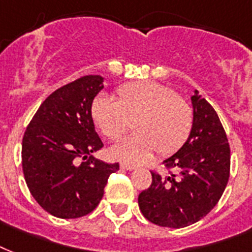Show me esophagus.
<instances>
[{
	"label": "esophagus",
	"instance_id": "esophagus-1",
	"mask_svg": "<svg viewBox=\"0 0 252 252\" xmlns=\"http://www.w3.org/2000/svg\"><path fill=\"white\" fill-rule=\"evenodd\" d=\"M121 168L126 169V171H132V169H135L136 167L131 164H126V163H121Z\"/></svg>",
	"mask_w": 252,
	"mask_h": 252
}]
</instances>
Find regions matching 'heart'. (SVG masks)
<instances>
[{"mask_svg": "<svg viewBox=\"0 0 252 252\" xmlns=\"http://www.w3.org/2000/svg\"><path fill=\"white\" fill-rule=\"evenodd\" d=\"M117 101L99 94L92 101L91 116L109 140L120 139L132 122L135 134L113 146L110 155L132 164L153 157L171 155L188 140L193 127L192 106L175 89L153 81L122 85Z\"/></svg>", "mask_w": 252, "mask_h": 252, "instance_id": "heart-1", "label": "heart"}]
</instances>
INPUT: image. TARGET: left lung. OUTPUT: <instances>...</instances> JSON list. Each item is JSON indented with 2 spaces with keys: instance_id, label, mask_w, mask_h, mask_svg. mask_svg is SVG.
I'll return each instance as SVG.
<instances>
[{
  "instance_id": "left-lung-1",
  "label": "left lung",
  "mask_w": 252,
  "mask_h": 252,
  "mask_svg": "<svg viewBox=\"0 0 252 252\" xmlns=\"http://www.w3.org/2000/svg\"><path fill=\"white\" fill-rule=\"evenodd\" d=\"M193 127L183 147L163 161V176L151 172L153 183L138 197L148 221L180 229L200 221L221 198L230 176V147L213 106L198 92L192 95Z\"/></svg>"
}]
</instances>
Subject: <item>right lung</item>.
I'll list each match as a JSON object with an SVG mask.
<instances>
[{
	"label": "right lung",
	"instance_id": "add662e5",
	"mask_svg": "<svg viewBox=\"0 0 252 252\" xmlns=\"http://www.w3.org/2000/svg\"><path fill=\"white\" fill-rule=\"evenodd\" d=\"M104 77L83 76L48 95L32 117L22 140V168L29 190L58 218H79L97 208L109 176L120 164L92 154L104 143L94 130L92 101Z\"/></svg>",
	"mask_w": 252,
	"mask_h": 252
}]
</instances>
